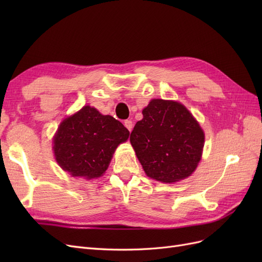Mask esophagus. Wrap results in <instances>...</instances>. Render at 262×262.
<instances>
[{
	"mask_svg": "<svg viewBox=\"0 0 262 262\" xmlns=\"http://www.w3.org/2000/svg\"><path fill=\"white\" fill-rule=\"evenodd\" d=\"M124 126L131 132V131H132V128H133L132 121H131V120H125V121H124Z\"/></svg>",
	"mask_w": 262,
	"mask_h": 262,
	"instance_id": "1",
	"label": "esophagus"
}]
</instances>
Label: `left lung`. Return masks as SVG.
<instances>
[{"mask_svg":"<svg viewBox=\"0 0 262 262\" xmlns=\"http://www.w3.org/2000/svg\"><path fill=\"white\" fill-rule=\"evenodd\" d=\"M134 125L130 142L146 175L171 184L189 177L202 155L204 133L180 102L152 99Z\"/></svg>","mask_w":262,"mask_h":262,"instance_id":"obj_1","label":"left lung"}]
</instances>
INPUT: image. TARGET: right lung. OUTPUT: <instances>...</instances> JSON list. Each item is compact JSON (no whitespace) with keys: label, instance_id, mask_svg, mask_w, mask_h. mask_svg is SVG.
Here are the masks:
<instances>
[{"label":"right lung","instance_id":"1","mask_svg":"<svg viewBox=\"0 0 262 262\" xmlns=\"http://www.w3.org/2000/svg\"><path fill=\"white\" fill-rule=\"evenodd\" d=\"M129 130L112 116L84 106L66 118L53 138V152L60 167L73 177L98 178L107 170L117 146Z\"/></svg>","mask_w":262,"mask_h":262}]
</instances>
